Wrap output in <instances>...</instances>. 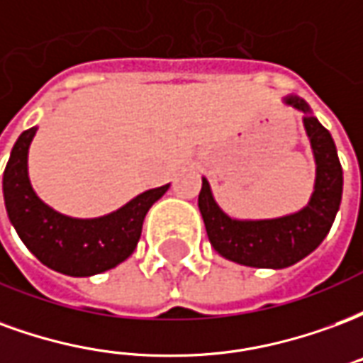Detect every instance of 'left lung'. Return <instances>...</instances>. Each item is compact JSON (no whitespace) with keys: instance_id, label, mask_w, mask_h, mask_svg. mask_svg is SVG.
I'll use <instances>...</instances> for the list:
<instances>
[{"instance_id":"1","label":"left lung","mask_w":363,"mask_h":363,"mask_svg":"<svg viewBox=\"0 0 363 363\" xmlns=\"http://www.w3.org/2000/svg\"><path fill=\"white\" fill-rule=\"evenodd\" d=\"M284 103L303 112L317 177L309 204L303 210L274 220H233L213 200L210 182L202 179L198 208L206 233L223 259L252 268H288L313 252L330 231L342 200V167L333 135L311 114L309 104L296 95Z\"/></svg>"}]
</instances>
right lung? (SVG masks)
Wrapping results in <instances>:
<instances>
[{
    "instance_id": "obj_1",
    "label": "right lung",
    "mask_w": 363,
    "mask_h": 363,
    "mask_svg": "<svg viewBox=\"0 0 363 363\" xmlns=\"http://www.w3.org/2000/svg\"><path fill=\"white\" fill-rule=\"evenodd\" d=\"M36 126L19 135L4 173V200L9 221L28 251L44 267L67 276H93L118 267L134 252L143 218L169 190H145L120 210L93 220L69 218L36 196L28 181V147Z\"/></svg>"
}]
</instances>
